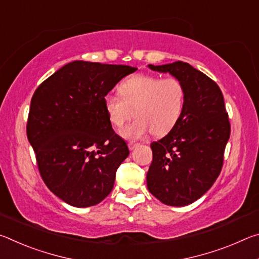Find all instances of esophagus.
Wrapping results in <instances>:
<instances>
[{"label":"esophagus","instance_id":"obj_1","mask_svg":"<svg viewBox=\"0 0 259 259\" xmlns=\"http://www.w3.org/2000/svg\"><path fill=\"white\" fill-rule=\"evenodd\" d=\"M138 145H139L138 143H134V142H130V143H128V147H129V150H131V151L135 150V148L137 147Z\"/></svg>","mask_w":259,"mask_h":259}]
</instances>
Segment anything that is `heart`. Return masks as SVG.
Masks as SVG:
<instances>
[{
  "label": "heart",
  "mask_w": 259,
  "mask_h": 259,
  "mask_svg": "<svg viewBox=\"0 0 259 259\" xmlns=\"http://www.w3.org/2000/svg\"><path fill=\"white\" fill-rule=\"evenodd\" d=\"M119 93L121 97L105 96L104 107L116 129L123 128L135 114V121L122 133L129 139L143 138L151 131L156 136L166 134L177 123L185 102L183 82L174 76L136 74L121 83Z\"/></svg>",
  "instance_id": "heart-1"
}]
</instances>
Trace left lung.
<instances>
[{"instance_id": "left-lung-1", "label": "left lung", "mask_w": 259, "mask_h": 259, "mask_svg": "<svg viewBox=\"0 0 259 259\" xmlns=\"http://www.w3.org/2000/svg\"><path fill=\"white\" fill-rule=\"evenodd\" d=\"M185 88L182 115L170 133L153 142L147 187L162 203L183 207L200 199L216 181L224 163L231 124L217 83L187 63L154 66Z\"/></svg>"}]
</instances>
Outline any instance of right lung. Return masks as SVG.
I'll list each match as a JSON object with an SVG mask.
<instances>
[{"instance_id": "add662e5", "label": "right lung", "mask_w": 259, "mask_h": 259, "mask_svg": "<svg viewBox=\"0 0 259 259\" xmlns=\"http://www.w3.org/2000/svg\"><path fill=\"white\" fill-rule=\"evenodd\" d=\"M126 65L76 60L43 81L30 100L27 138L48 188L77 208L111 193L116 170L129 155L113 130L104 97L124 76Z\"/></svg>"}]
</instances>
